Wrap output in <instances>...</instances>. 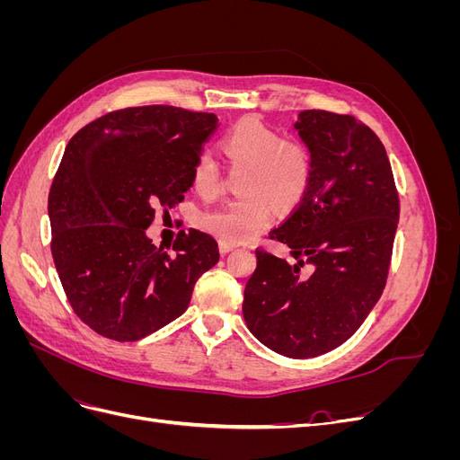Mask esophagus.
Returning <instances> with one entry per match:
<instances>
[{
	"label": "esophagus",
	"mask_w": 460,
	"mask_h": 460,
	"mask_svg": "<svg viewBox=\"0 0 460 460\" xmlns=\"http://www.w3.org/2000/svg\"><path fill=\"white\" fill-rule=\"evenodd\" d=\"M234 247H235L234 243H228V242H218V249H220V253H222V255H226V253H230Z\"/></svg>",
	"instance_id": "esophagus-1"
}]
</instances>
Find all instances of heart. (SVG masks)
<instances>
[{"mask_svg":"<svg viewBox=\"0 0 460 460\" xmlns=\"http://www.w3.org/2000/svg\"><path fill=\"white\" fill-rule=\"evenodd\" d=\"M220 149L230 171L242 174L238 191L243 198L211 208L199 217V226L220 242L242 243L270 225L274 211L296 208L313 180V153L297 137L282 134L259 120H242L222 137ZM191 186L203 199L220 196L225 178L213 157L201 155L191 169Z\"/></svg>","mask_w":460,"mask_h":460,"instance_id":"1","label":"heart"}]
</instances>
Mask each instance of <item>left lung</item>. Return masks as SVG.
Returning a JSON list of instances; mask_svg holds the SVG:
<instances>
[{
	"label": "left lung",
	"instance_id": "obj_1",
	"mask_svg": "<svg viewBox=\"0 0 460 460\" xmlns=\"http://www.w3.org/2000/svg\"><path fill=\"white\" fill-rule=\"evenodd\" d=\"M313 153L307 196L270 240L297 262L257 247L243 318L269 349L309 358L349 340L385 288L399 193L380 137L351 115L303 111L296 122ZM314 270L305 275L302 267Z\"/></svg>",
	"mask_w": 460,
	"mask_h": 460
}]
</instances>
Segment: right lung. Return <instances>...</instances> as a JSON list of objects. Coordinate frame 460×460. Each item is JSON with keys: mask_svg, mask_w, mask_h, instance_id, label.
Segmentation results:
<instances>
[{"mask_svg": "<svg viewBox=\"0 0 460 460\" xmlns=\"http://www.w3.org/2000/svg\"><path fill=\"white\" fill-rule=\"evenodd\" d=\"M217 122L172 105L127 107L66 144L48 199L51 255L75 314L100 336L136 341L172 323L218 262L205 232H178L172 257L146 235L157 208L184 199Z\"/></svg>", "mask_w": 460, "mask_h": 460, "instance_id": "right-lung-1", "label": "right lung"}]
</instances>
